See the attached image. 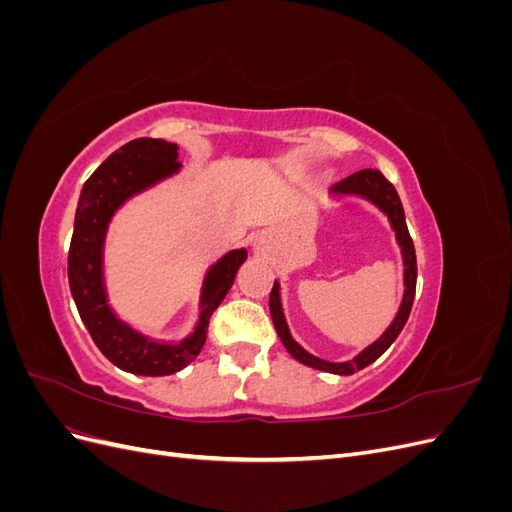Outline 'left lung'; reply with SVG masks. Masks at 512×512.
<instances>
[{"mask_svg": "<svg viewBox=\"0 0 512 512\" xmlns=\"http://www.w3.org/2000/svg\"><path fill=\"white\" fill-rule=\"evenodd\" d=\"M346 196L363 198V200H367V203L378 207L386 215V218H389L391 228L395 230V239H397V245L401 250V260H404V297H401L397 316L389 324V329H386L374 344H369L365 350L356 354L352 361L331 363V361L318 359V356H314V354H309L301 344H297L292 339L286 316H284V309H282V286L277 280L273 284L271 297H269V309H271L275 331H277V335H280L286 350L299 363L320 369V371H327V374H337V376H350V374H354V371L365 369L367 365L374 363L378 356H382L386 350H389V346L395 342L401 329L406 327L410 309L414 303V292H416L414 243L410 239V232L406 226V213H404V207H401V200H399L397 190L393 188V183L386 181V177L380 173V170L365 168V170H359V173L346 177L344 181L335 183L331 188V198H346Z\"/></svg>", "mask_w": 512, "mask_h": 512, "instance_id": "1", "label": "left lung"}]
</instances>
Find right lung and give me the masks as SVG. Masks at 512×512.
Masks as SVG:
<instances>
[{
    "instance_id": "1",
    "label": "right lung",
    "mask_w": 512,
    "mask_h": 512,
    "mask_svg": "<svg viewBox=\"0 0 512 512\" xmlns=\"http://www.w3.org/2000/svg\"><path fill=\"white\" fill-rule=\"evenodd\" d=\"M181 170L179 145L162 138H136L111 153L91 175L79 198L68 252V282L94 344L108 361L136 376H170L190 365L207 339L209 318L235 282L247 252L230 250L205 273L200 314L194 331L181 342H162L123 322L108 303L104 284V243L115 213L130 198Z\"/></svg>"
}]
</instances>
